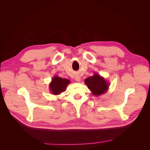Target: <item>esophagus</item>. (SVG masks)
Wrapping results in <instances>:
<instances>
[{
	"label": "esophagus",
	"instance_id": "esophagus-1",
	"mask_svg": "<svg viewBox=\"0 0 150 150\" xmlns=\"http://www.w3.org/2000/svg\"><path fill=\"white\" fill-rule=\"evenodd\" d=\"M75 79L76 81H78V82H79L81 81V78L79 76H75Z\"/></svg>",
	"mask_w": 150,
	"mask_h": 150
}]
</instances>
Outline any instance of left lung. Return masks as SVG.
<instances>
[{
    "label": "left lung",
    "instance_id": "left-lung-1",
    "mask_svg": "<svg viewBox=\"0 0 150 150\" xmlns=\"http://www.w3.org/2000/svg\"><path fill=\"white\" fill-rule=\"evenodd\" d=\"M84 82L88 86V88L91 90L92 93L96 96L104 93L108 88V84L106 80L96 74L86 78Z\"/></svg>",
    "mask_w": 150,
    "mask_h": 150
}]
</instances>
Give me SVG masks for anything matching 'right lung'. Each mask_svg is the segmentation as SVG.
Wrapping results in <instances>:
<instances>
[{
  "label": "right lung",
  "mask_w": 150,
  "mask_h": 150,
  "mask_svg": "<svg viewBox=\"0 0 150 150\" xmlns=\"http://www.w3.org/2000/svg\"><path fill=\"white\" fill-rule=\"evenodd\" d=\"M69 83V81L67 79H62L59 77L56 76L52 79V83L50 84L53 94H59L65 91L67 84Z\"/></svg>",
  "instance_id": "add662e5"
}]
</instances>
